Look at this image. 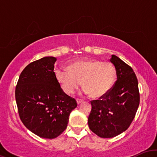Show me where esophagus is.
I'll return each instance as SVG.
<instances>
[{"label":"esophagus","instance_id":"1","mask_svg":"<svg viewBox=\"0 0 157 157\" xmlns=\"http://www.w3.org/2000/svg\"><path fill=\"white\" fill-rule=\"evenodd\" d=\"M83 102V100H81V99H77V104H80V103H82V102Z\"/></svg>","mask_w":157,"mask_h":157}]
</instances>
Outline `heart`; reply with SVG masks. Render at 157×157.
Masks as SVG:
<instances>
[{"label":"heart","instance_id":"1","mask_svg":"<svg viewBox=\"0 0 157 157\" xmlns=\"http://www.w3.org/2000/svg\"><path fill=\"white\" fill-rule=\"evenodd\" d=\"M55 77L66 94H72L80 86L84 94L99 98L107 94L117 78L114 66L111 63L97 60H79L68 66L67 70L57 68Z\"/></svg>","mask_w":157,"mask_h":157}]
</instances>
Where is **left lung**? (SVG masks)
Segmentation results:
<instances>
[{
	"instance_id": "left-lung-1",
	"label": "left lung",
	"mask_w": 157,
	"mask_h": 157,
	"mask_svg": "<svg viewBox=\"0 0 157 157\" xmlns=\"http://www.w3.org/2000/svg\"><path fill=\"white\" fill-rule=\"evenodd\" d=\"M110 61L116 68L117 81L107 94L91 101L88 119L91 131L102 138L114 137L127 130L140 105L138 81L132 68L116 55Z\"/></svg>"
}]
</instances>
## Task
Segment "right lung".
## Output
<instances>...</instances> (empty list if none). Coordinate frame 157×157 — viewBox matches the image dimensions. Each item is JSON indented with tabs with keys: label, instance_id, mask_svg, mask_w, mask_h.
<instances>
[{
	"label": "right lung",
	"instance_id": "add662e5",
	"mask_svg": "<svg viewBox=\"0 0 157 157\" xmlns=\"http://www.w3.org/2000/svg\"><path fill=\"white\" fill-rule=\"evenodd\" d=\"M54 57H45L26 66L15 88L21 121L41 138L54 139L67 128L71 111L77 106L61 89L55 77Z\"/></svg>",
	"mask_w": 157,
	"mask_h": 157
}]
</instances>
